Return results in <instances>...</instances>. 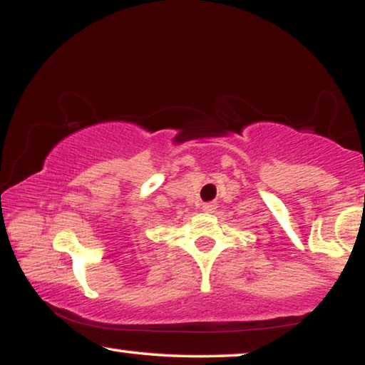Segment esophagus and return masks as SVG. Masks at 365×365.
<instances>
[{
    "mask_svg": "<svg viewBox=\"0 0 365 365\" xmlns=\"http://www.w3.org/2000/svg\"><path fill=\"white\" fill-rule=\"evenodd\" d=\"M202 212H214V209H216V204L214 202H206L202 204Z\"/></svg>",
    "mask_w": 365,
    "mask_h": 365,
    "instance_id": "1",
    "label": "esophagus"
}]
</instances>
